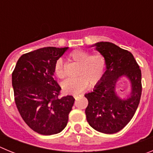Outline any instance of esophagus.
<instances>
[{"instance_id": "34e87169", "label": "esophagus", "mask_w": 153, "mask_h": 153, "mask_svg": "<svg viewBox=\"0 0 153 153\" xmlns=\"http://www.w3.org/2000/svg\"><path fill=\"white\" fill-rule=\"evenodd\" d=\"M74 98H75V99H76V98H77V97H78V95H74Z\"/></svg>"}]
</instances>
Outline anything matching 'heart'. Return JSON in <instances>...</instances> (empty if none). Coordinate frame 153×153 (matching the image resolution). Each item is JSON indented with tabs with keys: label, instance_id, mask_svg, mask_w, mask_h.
<instances>
[{
	"label": "heart",
	"instance_id": "b5f03b06",
	"mask_svg": "<svg viewBox=\"0 0 153 153\" xmlns=\"http://www.w3.org/2000/svg\"><path fill=\"white\" fill-rule=\"evenodd\" d=\"M69 58L78 63L76 70V77L68 78L62 83V88L66 93L77 94L86 88L87 83L93 86L102 78L106 69V60L101 54L90 55L88 52L74 50L70 53ZM54 73L58 78L64 77L63 60H56Z\"/></svg>",
	"mask_w": 153,
	"mask_h": 153
}]
</instances>
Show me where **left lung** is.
I'll return each mask as SVG.
<instances>
[{
    "mask_svg": "<svg viewBox=\"0 0 153 153\" xmlns=\"http://www.w3.org/2000/svg\"><path fill=\"white\" fill-rule=\"evenodd\" d=\"M106 60V71L92 92L85 94L88 106L86 120L98 132L113 134L123 129L137 109L142 94L141 70L133 55L109 42L92 45ZM123 76L129 79L131 92L127 98L117 95L115 86Z\"/></svg>",
    "mask_w": 153,
    "mask_h": 153,
    "instance_id": "left-lung-1",
    "label": "left lung"
}]
</instances>
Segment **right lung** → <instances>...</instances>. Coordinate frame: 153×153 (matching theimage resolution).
Instances as JSON below:
<instances>
[{"label":"right lung","instance_id":"right-lung-1","mask_svg":"<svg viewBox=\"0 0 153 153\" xmlns=\"http://www.w3.org/2000/svg\"><path fill=\"white\" fill-rule=\"evenodd\" d=\"M68 47H48L23 54L12 74L14 100L27 125L39 134L53 135L67 126L75 99L59 98L54 77L56 60Z\"/></svg>","mask_w":153,"mask_h":153}]
</instances>
